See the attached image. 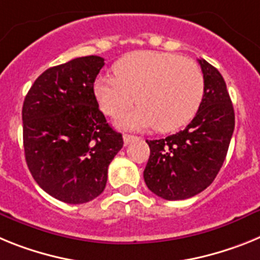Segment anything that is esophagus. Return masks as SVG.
<instances>
[{"label":"esophagus","instance_id":"1","mask_svg":"<svg viewBox=\"0 0 260 260\" xmlns=\"http://www.w3.org/2000/svg\"><path fill=\"white\" fill-rule=\"evenodd\" d=\"M123 139H124V144H125V145H128V144L133 143V141H136L139 137L133 136V135H124Z\"/></svg>","mask_w":260,"mask_h":260}]
</instances>
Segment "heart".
<instances>
[{
	"mask_svg": "<svg viewBox=\"0 0 260 260\" xmlns=\"http://www.w3.org/2000/svg\"><path fill=\"white\" fill-rule=\"evenodd\" d=\"M115 76H101L94 92L102 111L119 116L137 102L121 124L129 128L155 125L159 132L184 127L199 111L204 77L195 61L170 52L137 51L114 65Z\"/></svg>",
	"mask_w": 260,
	"mask_h": 260,
	"instance_id": "obj_1",
	"label": "heart"
}]
</instances>
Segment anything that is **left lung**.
Listing matches in <instances>:
<instances>
[{
  "mask_svg": "<svg viewBox=\"0 0 260 260\" xmlns=\"http://www.w3.org/2000/svg\"><path fill=\"white\" fill-rule=\"evenodd\" d=\"M204 96L192 121L166 139L146 140L150 155L144 170L148 188L166 200H184L204 191L224 164L234 131V110L220 72L198 60Z\"/></svg>",
  "mask_w": 260,
  "mask_h": 260,
  "instance_id": "left-lung-1",
  "label": "left lung"
}]
</instances>
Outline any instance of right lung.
<instances>
[{
  "instance_id": "1",
  "label": "right lung",
  "mask_w": 260,
  "mask_h": 260,
  "mask_svg": "<svg viewBox=\"0 0 260 260\" xmlns=\"http://www.w3.org/2000/svg\"><path fill=\"white\" fill-rule=\"evenodd\" d=\"M105 58L77 57L43 72L22 108L23 146L35 182L60 202L82 204L103 192L108 165L123 148L99 110L94 82Z\"/></svg>"
}]
</instances>
